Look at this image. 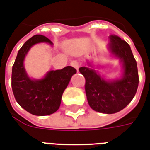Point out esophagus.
Listing matches in <instances>:
<instances>
[{"mask_svg": "<svg viewBox=\"0 0 150 150\" xmlns=\"http://www.w3.org/2000/svg\"><path fill=\"white\" fill-rule=\"evenodd\" d=\"M71 65L73 67H75V68L78 71L79 67H80V62H79L78 61H76V60H74V61H72V62H71Z\"/></svg>", "mask_w": 150, "mask_h": 150, "instance_id": "34e87169", "label": "esophagus"}]
</instances>
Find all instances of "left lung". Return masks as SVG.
I'll list each match as a JSON object with an SVG mask.
<instances>
[{
	"instance_id": "obj_1",
	"label": "left lung",
	"mask_w": 150,
	"mask_h": 150,
	"mask_svg": "<svg viewBox=\"0 0 150 150\" xmlns=\"http://www.w3.org/2000/svg\"><path fill=\"white\" fill-rule=\"evenodd\" d=\"M108 48L121 64L120 78L105 79L88 61L87 63L93 68L82 67L79 71L86 80L85 91L90 107L99 112L112 114L124 109L132 101L138 88L139 77L137 62L125 41L110 35Z\"/></svg>"
}]
</instances>
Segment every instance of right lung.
Instances as JSON below:
<instances>
[{
	"instance_id": "obj_1",
	"label": "right lung",
	"mask_w": 150,
	"mask_h": 150,
	"mask_svg": "<svg viewBox=\"0 0 150 150\" xmlns=\"http://www.w3.org/2000/svg\"><path fill=\"white\" fill-rule=\"evenodd\" d=\"M53 42L37 34L24 43L18 53L12 69V89L18 104L35 116H47L55 112L61 104L62 96L76 69L67 66L61 70L50 71L42 79L29 77L24 67L25 56L37 43Z\"/></svg>"
}]
</instances>
